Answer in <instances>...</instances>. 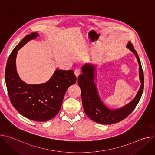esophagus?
<instances>
[{"mask_svg":"<svg viewBox=\"0 0 155 155\" xmlns=\"http://www.w3.org/2000/svg\"><path fill=\"white\" fill-rule=\"evenodd\" d=\"M74 74H75V76L77 77V78L79 76V75H80V69H79V68H78V69H75V71H74Z\"/></svg>","mask_w":155,"mask_h":155,"instance_id":"esophagus-1","label":"esophagus"}]
</instances>
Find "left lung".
Instances as JSON below:
<instances>
[{
    "label": "left lung",
    "mask_w": 155,
    "mask_h": 155,
    "mask_svg": "<svg viewBox=\"0 0 155 155\" xmlns=\"http://www.w3.org/2000/svg\"><path fill=\"white\" fill-rule=\"evenodd\" d=\"M126 47L135 54L137 59L141 84L134 98L121 108L110 109L102 101L95 82L97 75L96 65L85 64L81 68L83 74L79 75L78 83L81 90L84 111L88 117L97 123L112 124L123 120L132 112L141 98L144 86V76L141 62L130 41L127 43Z\"/></svg>",
    "instance_id": "8db88e82"
}]
</instances>
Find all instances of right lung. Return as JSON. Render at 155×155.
Here are the masks:
<instances>
[{"mask_svg": "<svg viewBox=\"0 0 155 155\" xmlns=\"http://www.w3.org/2000/svg\"><path fill=\"white\" fill-rule=\"evenodd\" d=\"M38 35L37 32L26 35L13 49L7 60L5 78L10 100L17 111L28 119L42 122L58 114L66 91L77 79L74 71L58 69L46 83L29 84L20 78L16 67L18 51Z\"/></svg>", "mask_w": 155, "mask_h": 155, "instance_id": "add662e5", "label": "right lung"}]
</instances>
